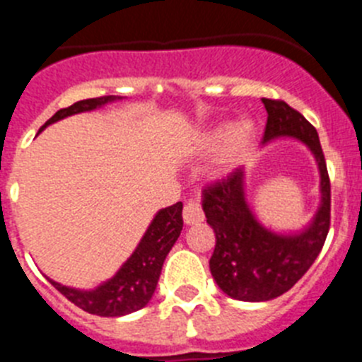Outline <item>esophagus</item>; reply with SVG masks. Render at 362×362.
<instances>
[{"instance_id": "obj_1", "label": "esophagus", "mask_w": 362, "mask_h": 362, "mask_svg": "<svg viewBox=\"0 0 362 362\" xmlns=\"http://www.w3.org/2000/svg\"><path fill=\"white\" fill-rule=\"evenodd\" d=\"M183 219L187 225H197V223H201V221L204 219V214H203V209H201V204L197 203V201H188L187 204H185V210H183Z\"/></svg>"}]
</instances>
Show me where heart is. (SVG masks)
I'll return each instance as SVG.
<instances>
[{"label":"heart","mask_w":362,"mask_h":362,"mask_svg":"<svg viewBox=\"0 0 362 362\" xmlns=\"http://www.w3.org/2000/svg\"><path fill=\"white\" fill-rule=\"evenodd\" d=\"M252 143H254V134L248 124L235 127V124L223 123L206 130L199 137L197 148L204 153L219 150L216 159V174L223 175L245 161L246 156L250 153Z\"/></svg>","instance_id":"b5f03b06"}]
</instances>
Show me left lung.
<instances>
[{"mask_svg":"<svg viewBox=\"0 0 362 362\" xmlns=\"http://www.w3.org/2000/svg\"><path fill=\"white\" fill-rule=\"evenodd\" d=\"M268 112L263 143L293 137L305 143L321 174V204L303 232L264 228L245 197V170L235 168L203 190V212L216 233L210 272L226 296L261 303L288 292L317 259L330 230V177L317 130L281 99H263Z\"/></svg>","mask_w":362,"mask_h":362,"instance_id":"left-lung-1","label":"left lung"}]
</instances>
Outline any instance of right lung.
<instances>
[{
  "label": "right lung",
  "mask_w": 362,
  "mask_h": 362,
  "mask_svg": "<svg viewBox=\"0 0 362 362\" xmlns=\"http://www.w3.org/2000/svg\"><path fill=\"white\" fill-rule=\"evenodd\" d=\"M116 95H103V98L83 99L70 107L57 110L52 117L40 129H45L63 117L74 116L79 112L95 110L103 105L116 101ZM183 230V203L172 204L159 210L146 228L145 235L139 241L134 254L127 259V263L117 270V274L107 283L99 284L94 290H76L63 286L50 279L54 288H57L74 305L81 310L101 317H121L127 313L137 312L148 305L156 286H158L161 268L166 255L177 241L179 233Z\"/></svg>",
  "instance_id": "1"
}]
</instances>
